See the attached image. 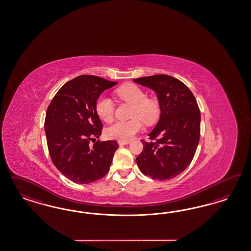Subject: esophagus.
<instances>
[{"instance_id": "esophagus-1", "label": "esophagus", "mask_w": 251, "mask_h": 251, "mask_svg": "<svg viewBox=\"0 0 251 251\" xmlns=\"http://www.w3.org/2000/svg\"><path fill=\"white\" fill-rule=\"evenodd\" d=\"M118 144L122 146V145H128V144H129V141H126V142H123V141H119V142H118Z\"/></svg>"}]
</instances>
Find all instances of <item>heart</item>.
I'll return each mask as SVG.
<instances>
[{
  "instance_id": "obj_1",
  "label": "heart",
  "mask_w": 251,
  "mask_h": 251,
  "mask_svg": "<svg viewBox=\"0 0 251 251\" xmlns=\"http://www.w3.org/2000/svg\"><path fill=\"white\" fill-rule=\"evenodd\" d=\"M116 95L122 101L131 105L127 122H117L106 130V136L118 141H129L143 129V122L151 124L155 122L160 113L159 105L156 100L148 99L143 88L135 84H126L116 90ZM96 112L105 122H110L114 118L113 101L106 96H101L96 102Z\"/></svg>"
}]
</instances>
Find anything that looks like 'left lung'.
I'll use <instances>...</instances> for the list:
<instances>
[{"label":"left lung","instance_id":"obj_1","mask_svg":"<svg viewBox=\"0 0 251 251\" xmlns=\"http://www.w3.org/2000/svg\"><path fill=\"white\" fill-rule=\"evenodd\" d=\"M133 81L155 91L161 109L159 121L148 134L151 141L142 140L144 149L137 165L152 179H171L189 167L197 149L201 135L197 101L189 87L172 76L155 75Z\"/></svg>","mask_w":251,"mask_h":251}]
</instances>
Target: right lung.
<instances>
[{
  "mask_svg": "<svg viewBox=\"0 0 251 251\" xmlns=\"http://www.w3.org/2000/svg\"><path fill=\"white\" fill-rule=\"evenodd\" d=\"M117 84L99 76H78L63 84L48 106L44 127L50 158L74 182H94L109 170L118 143L98 140L92 146L90 141L96 142L103 129L96 102Z\"/></svg>",
  "mask_w": 251,
  "mask_h": 251,
  "instance_id": "obj_1",
  "label": "right lung"
}]
</instances>
